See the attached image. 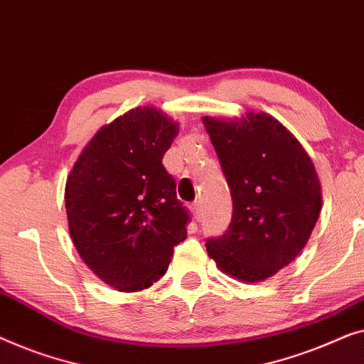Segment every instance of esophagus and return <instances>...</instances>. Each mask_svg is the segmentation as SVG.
<instances>
[{
  "mask_svg": "<svg viewBox=\"0 0 364 364\" xmlns=\"http://www.w3.org/2000/svg\"><path fill=\"white\" fill-rule=\"evenodd\" d=\"M191 209H193L194 219H196V221H201V218H203V204H201V201H194Z\"/></svg>",
  "mask_w": 364,
  "mask_h": 364,
  "instance_id": "esophagus-1",
  "label": "esophagus"
}]
</instances>
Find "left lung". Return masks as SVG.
Segmentation results:
<instances>
[{
    "label": "left lung",
    "instance_id": "1",
    "mask_svg": "<svg viewBox=\"0 0 364 364\" xmlns=\"http://www.w3.org/2000/svg\"><path fill=\"white\" fill-rule=\"evenodd\" d=\"M203 124L232 198L231 224L208 239V254L223 272L260 282L305 247L320 216V180L299 140L264 112Z\"/></svg>",
    "mask_w": 364,
    "mask_h": 364
}]
</instances>
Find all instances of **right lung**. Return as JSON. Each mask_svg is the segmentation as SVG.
Masks as SVG:
<instances>
[{
	"instance_id": "obj_1",
	"label": "right lung",
	"mask_w": 364,
	"mask_h": 364,
	"mask_svg": "<svg viewBox=\"0 0 364 364\" xmlns=\"http://www.w3.org/2000/svg\"><path fill=\"white\" fill-rule=\"evenodd\" d=\"M178 124L153 107H136L102 127L65 183L73 242L97 277L138 291L163 277L175 245L186 239L188 209L163 156Z\"/></svg>"
}]
</instances>
